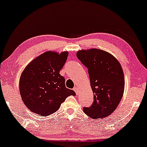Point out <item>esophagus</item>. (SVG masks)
Masks as SVG:
<instances>
[{"mask_svg": "<svg viewBox=\"0 0 147 147\" xmlns=\"http://www.w3.org/2000/svg\"><path fill=\"white\" fill-rule=\"evenodd\" d=\"M74 91H75V92H76V93L77 94H77H78V93H79V89L77 87H75L74 88Z\"/></svg>", "mask_w": 147, "mask_h": 147, "instance_id": "1", "label": "esophagus"}]
</instances>
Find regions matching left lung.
<instances>
[{"mask_svg": "<svg viewBox=\"0 0 147 147\" xmlns=\"http://www.w3.org/2000/svg\"><path fill=\"white\" fill-rule=\"evenodd\" d=\"M77 57L88 68L93 92V104L83 111L91 118L107 117L117 109L123 95L125 79L121 65L109 52L97 49L81 50Z\"/></svg>", "mask_w": 147, "mask_h": 147, "instance_id": "1", "label": "left lung"}]
</instances>
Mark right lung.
I'll return each instance as SVG.
<instances>
[{"mask_svg": "<svg viewBox=\"0 0 147 147\" xmlns=\"http://www.w3.org/2000/svg\"><path fill=\"white\" fill-rule=\"evenodd\" d=\"M68 56V52L48 51L37 57L22 72L19 88L24 103L32 112L49 116L56 112L73 90L65 86V79L59 74Z\"/></svg>", "mask_w": 147, "mask_h": 147, "instance_id": "1", "label": "right lung"}]
</instances>
